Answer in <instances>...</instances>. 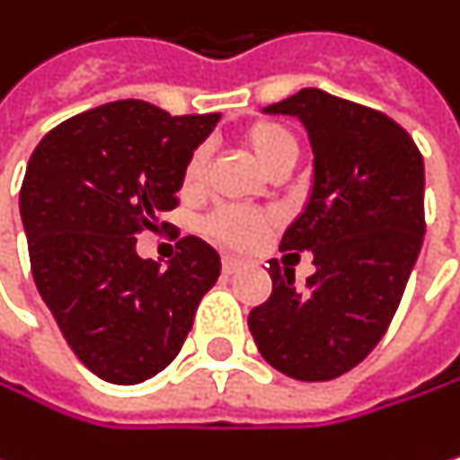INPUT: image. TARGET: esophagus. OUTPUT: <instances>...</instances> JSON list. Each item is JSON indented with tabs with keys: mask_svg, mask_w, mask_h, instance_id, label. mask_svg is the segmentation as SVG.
Masks as SVG:
<instances>
[{
	"mask_svg": "<svg viewBox=\"0 0 460 460\" xmlns=\"http://www.w3.org/2000/svg\"><path fill=\"white\" fill-rule=\"evenodd\" d=\"M243 261L237 259V256H223V272L226 275H232V272H237V267H240Z\"/></svg>",
	"mask_w": 460,
	"mask_h": 460,
	"instance_id": "esophagus-1",
	"label": "esophagus"
}]
</instances>
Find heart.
Listing matches in <instances>:
<instances>
[{
  "label": "heart",
  "instance_id": "b5f03b06",
  "mask_svg": "<svg viewBox=\"0 0 460 460\" xmlns=\"http://www.w3.org/2000/svg\"><path fill=\"white\" fill-rule=\"evenodd\" d=\"M243 144L267 174L288 166V163L294 166V160H297V138H294V133L283 128L280 122L251 125L243 133ZM204 177H207V149H196L185 163L182 188L199 190L204 185ZM207 232L228 245L251 248L264 234V217L253 212H243V209H220L207 220Z\"/></svg>",
  "mask_w": 460,
  "mask_h": 460
}]
</instances>
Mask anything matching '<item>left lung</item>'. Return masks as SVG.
I'll use <instances>...</instances> for the list:
<instances>
[{"instance_id": "left-lung-1", "label": "left lung", "mask_w": 460, "mask_h": 460, "mask_svg": "<svg viewBox=\"0 0 460 460\" xmlns=\"http://www.w3.org/2000/svg\"><path fill=\"white\" fill-rule=\"evenodd\" d=\"M264 114L308 130L314 185L280 251H308L316 272L297 288L294 270L272 259V294L248 327L275 371L330 382L363 363L398 311L425 234L422 155L387 114L324 89H300Z\"/></svg>"}]
</instances>
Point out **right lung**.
I'll return each instance as SVG.
<instances>
[{"mask_svg":"<svg viewBox=\"0 0 460 460\" xmlns=\"http://www.w3.org/2000/svg\"><path fill=\"white\" fill-rule=\"evenodd\" d=\"M217 119L117 101L57 125L29 157L18 207L35 286L75 357L111 385L172 366L220 275L199 237L180 240L166 270L136 253V234L177 207L185 163Z\"/></svg>","mask_w":460,"mask_h":460,"instance_id":"add662e5","label":"right lung"}]
</instances>
